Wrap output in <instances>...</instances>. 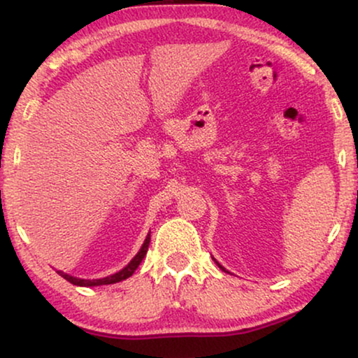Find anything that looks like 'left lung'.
<instances>
[{"mask_svg": "<svg viewBox=\"0 0 358 358\" xmlns=\"http://www.w3.org/2000/svg\"><path fill=\"white\" fill-rule=\"evenodd\" d=\"M215 262H217V261H215ZM217 266H219V268H220V269H222V271H225V269H224V268H222V266H220V264H219V262H217Z\"/></svg>", "mask_w": 358, "mask_h": 358, "instance_id": "1", "label": "left lung"}]
</instances>
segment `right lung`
Segmentation results:
<instances>
[{
    "label": "right lung",
    "mask_w": 358,
    "mask_h": 358,
    "mask_svg": "<svg viewBox=\"0 0 358 358\" xmlns=\"http://www.w3.org/2000/svg\"><path fill=\"white\" fill-rule=\"evenodd\" d=\"M150 241H151V232H148L145 242H143L141 249L138 250V254L131 259L129 262L122 268L121 271H117V273L110 274V276H106V278H99V279H82V278H76V276H71V274L64 273V271H57V273L60 274L62 278L67 279L69 282H72V285L76 286H85V287H90V286H102V285H114V282H119L122 281V279H127L129 276H133L134 271L138 269V266L141 264V261L145 259L146 252H148V248H150Z\"/></svg>",
    "instance_id": "1"
}]
</instances>
